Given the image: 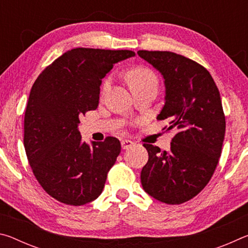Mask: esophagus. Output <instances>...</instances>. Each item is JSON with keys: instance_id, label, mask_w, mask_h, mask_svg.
Here are the masks:
<instances>
[{"instance_id": "obj_1", "label": "esophagus", "mask_w": 248, "mask_h": 248, "mask_svg": "<svg viewBox=\"0 0 248 248\" xmlns=\"http://www.w3.org/2000/svg\"><path fill=\"white\" fill-rule=\"evenodd\" d=\"M134 143L131 140H123L121 141V146H123L124 150H127L129 148H131Z\"/></svg>"}]
</instances>
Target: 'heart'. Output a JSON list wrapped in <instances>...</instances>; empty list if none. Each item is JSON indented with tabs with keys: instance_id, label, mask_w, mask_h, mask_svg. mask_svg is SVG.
Returning <instances> with one entry per match:
<instances>
[{
	"instance_id": "obj_1",
	"label": "heart",
	"mask_w": 248,
	"mask_h": 248,
	"mask_svg": "<svg viewBox=\"0 0 248 248\" xmlns=\"http://www.w3.org/2000/svg\"><path fill=\"white\" fill-rule=\"evenodd\" d=\"M125 78L130 85V89L133 93L144 90H157L158 79L153 71L148 68H136L125 72ZM111 78H107L104 79L102 91L106 92L110 86Z\"/></svg>"
}]
</instances>
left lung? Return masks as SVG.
<instances>
[{
    "label": "left lung",
    "instance_id": "left-lung-1",
    "mask_svg": "<svg viewBox=\"0 0 248 248\" xmlns=\"http://www.w3.org/2000/svg\"><path fill=\"white\" fill-rule=\"evenodd\" d=\"M138 54L162 73L165 105L157 120L177 130L170 151L144 143L148 163L141 170L145 192L161 202L180 204L207 186L221 156L225 116L220 92L209 71L170 51L139 50Z\"/></svg>",
    "mask_w": 248,
    "mask_h": 248
}]
</instances>
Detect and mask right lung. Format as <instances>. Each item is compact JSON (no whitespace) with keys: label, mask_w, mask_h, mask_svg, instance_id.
<instances>
[{"label":"right lung","mask_w":248,"mask_h":248,"mask_svg":"<svg viewBox=\"0 0 248 248\" xmlns=\"http://www.w3.org/2000/svg\"><path fill=\"white\" fill-rule=\"evenodd\" d=\"M131 50L75 48L49 64L33 83L24 118V146L31 170L49 196L82 205L102 194L121 151L119 140L82 142L79 118L98 106L104 78Z\"/></svg>","instance_id":"right-lung-1"}]
</instances>
